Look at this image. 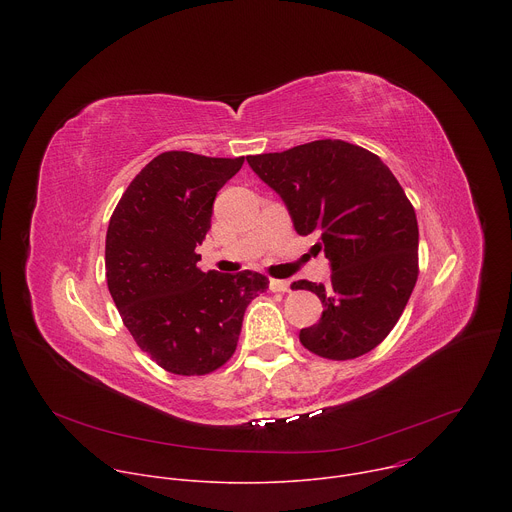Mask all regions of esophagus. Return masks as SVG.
<instances>
[{
  "label": "esophagus",
  "mask_w": 512,
  "mask_h": 512,
  "mask_svg": "<svg viewBox=\"0 0 512 512\" xmlns=\"http://www.w3.org/2000/svg\"><path fill=\"white\" fill-rule=\"evenodd\" d=\"M269 289L275 291V294H285V291H289V281L287 279H271Z\"/></svg>",
  "instance_id": "obj_1"
}]
</instances>
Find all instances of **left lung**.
Here are the masks:
<instances>
[{"label": "left lung", "instance_id": "8db88e82", "mask_svg": "<svg viewBox=\"0 0 512 512\" xmlns=\"http://www.w3.org/2000/svg\"><path fill=\"white\" fill-rule=\"evenodd\" d=\"M253 172L285 202L298 235H320L330 283L306 279L324 312L300 342L328 360L379 346L401 318L419 275L413 204L373 152L342 139H318L279 154L247 156Z\"/></svg>", "mask_w": 512, "mask_h": 512}]
</instances>
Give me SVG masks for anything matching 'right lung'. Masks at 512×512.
<instances>
[{
	"mask_svg": "<svg viewBox=\"0 0 512 512\" xmlns=\"http://www.w3.org/2000/svg\"><path fill=\"white\" fill-rule=\"evenodd\" d=\"M243 162L164 152L131 180L111 214L109 294L137 346L168 373L221 369L235 354L247 306L269 287L257 271L196 267L214 196Z\"/></svg>",
	"mask_w": 512,
	"mask_h": 512,
	"instance_id": "right-lung-1",
	"label": "right lung"
}]
</instances>
